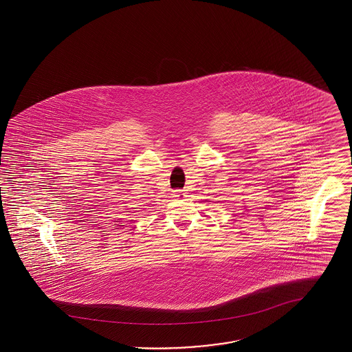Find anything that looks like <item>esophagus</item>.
<instances>
[{
    "label": "esophagus",
    "instance_id": "obj_1",
    "mask_svg": "<svg viewBox=\"0 0 352 352\" xmlns=\"http://www.w3.org/2000/svg\"><path fill=\"white\" fill-rule=\"evenodd\" d=\"M174 197H175L177 199H182V198H184V192H182V191H175V192H174Z\"/></svg>",
    "mask_w": 352,
    "mask_h": 352
}]
</instances>
